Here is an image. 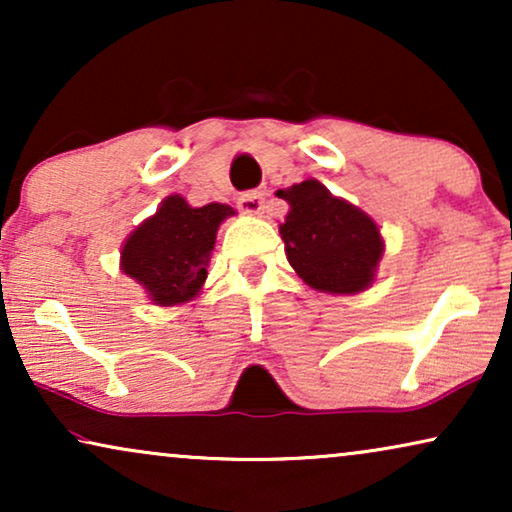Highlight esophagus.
<instances>
[{"mask_svg":"<svg viewBox=\"0 0 512 512\" xmlns=\"http://www.w3.org/2000/svg\"><path fill=\"white\" fill-rule=\"evenodd\" d=\"M237 207L242 209L244 214H261L265 207V193L263 191H247L237 198Z\"/></svg>","mask_w":512,"mask_h":512,"instance_id":"obj_1","label":"esophagus"}]
</instances>
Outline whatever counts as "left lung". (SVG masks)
<instances>
[{
    "label": "left lung",
    "instance_id": "left-lung-1",
    "mask_svg": "<svg viewBox=\"0 0 512 512\" xmlns=\"http://www.w3.org/2000/svg\"><path fill=\"white\" fill-rule=\"evenodd\" d=\"M277 195L291 205L279 226L286 258L312 289L356 293L373 284L382 237L368 214L333 198L314 179Z\"/></svg>",
    "mask_w": 512,
    "mask_h": 512
}]
</instances>
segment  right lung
I'll return each instance as SVG.
<instances>
[{
    "instance_id": "1",
    "label": "right lung",
    "mask_w": 512,
    "mask_h": 512,
    "mask_svg": "<svg viewBox=\"0 0 512 512\" xmlns=\"http://www.w3.org/2000/svg\"><path fill=\"white\" fill-rule=\"evenodd\" d=\"M230 214H235L233 207L219 202L193 209L184 198L170 195L128 237L121 251L123 272L137 279L158 305L186 303L205 282L216 230Z\"/></svg>"
}]
</instances>
